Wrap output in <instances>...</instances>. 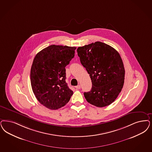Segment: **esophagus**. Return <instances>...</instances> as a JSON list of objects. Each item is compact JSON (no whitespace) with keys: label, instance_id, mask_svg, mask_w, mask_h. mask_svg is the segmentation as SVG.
<instances>
[{"label":"esophagus","instance_id":"obj_1","mask_svg":"<svg viewBox=\"0 0 152 152\" xmlns=\"http://www.w3.org/2000/svg\"><path fill=\"white\" fill-rule=\"evenodd\" d=\"M75 88H76V89H81V86L79 85H77V86H75Z\"/></svg>","mask_w":152,"mask_h":152}]
</instances>
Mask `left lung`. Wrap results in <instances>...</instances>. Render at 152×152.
<instances>
[{
	"label": "left lung",
	"instance_id": "obj_1",
	"mask_svg": "<svg viewBox=\"0 0 152 152\" xmlns=\"http://www.w3.org/2000/svg\"><path fill=\"white\" fill-rule=\"evenodd\" d=\"M77 52L92 83L91 90L84 93L85 99L98 107L110 105L120 93L124 84L125 71L120 54L100 42L79 47Z\"/></svg>",
	"mask_w": 152,
	"mask_h": 152
}]
</instances>
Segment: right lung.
Instances as JSON below:
<instances>
[{
  "instance_id": "obj_1",
  "label": "right lung",
  "mask_w": 152,
  "mask_h": 152,
  "mask_svg": "<svg viewBox=\"0 0 152 152\" xmlns=\"http://www.w3.org/2000/svg\"><path fill=\"white\" fill-rule=\"evenodd\" d=\"M76 49L52 45L34 59L30 72L32 89L38 101L50 110L64 106L73 94L66 82L65 67L74 57Z\"/></svg>"
}]
</instances>
